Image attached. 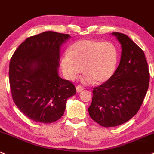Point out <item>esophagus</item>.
Wrapping results in <instances>:
<instances>
[{
  "instance_id": "1",
  "label": "esophagus",
  "mask_w": 154,
  "mask_h": 154,
  "mask_svg": "<svg viewBox=\"0 0 154 154\" xmlns=\"http://www.w3.org/2000/svg\"><path fill=\"white\" fill-rule=\"evenodd\" d=\"M83 90H84V88L82 86H81V85H78L76 87V91L78 93H80V92H82Z\"/></svg>"
}]
</instances>
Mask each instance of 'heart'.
<instances>
[{"mask_svg": "<svg viewBox=\"0 0 154 154\" xmlns=\"http://www.w3.org/2000/svg\"><path fill=\"white\" fill-rule=\"evenodd\" d=\"M116 47L110 42L86 39L75 42L61 60L64 75L72 80L83 71L85 80L104 83L113 75L118 62Z\"/></svg>", "mask_w": 154, "mask_h": 154, "instance_id": "heart-1", "label": "heart"}]
</instances>
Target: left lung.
<instances>
[{
	"mask_svg": "<svg viewBox=\"0 0 154 154\" xmlns=\"http://www.w3.org/2000/svg\"><path fill=\"white\" fill-rule=\"evenodd\" d=\"M121 44L119 65L108 81L93 88L92 119L109 128L124 124L139 111L148 91V65L143 50L126 35L112 32Z\"/></svg>",
	"mask_w": 154,
	"mask_h": 154,
	"instance_id": "left-lung-1",
	"label": "left lung"
}]
</instances>
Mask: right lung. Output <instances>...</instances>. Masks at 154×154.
I'll return each mask as SVG.
<instances>
[{"mask_svg": "<svg viewBox=\"0 0 154 154\" xmlns=\"http://www.w3.org/2000/svg\"><path fill=\"white\" fill-rule=\"evenodd\" d=\"M69 35L47 31L27 38L9 63L12 99L25 116L52 123L64 115L66 101L76 94L72 82L58 75L60 47Z\"/></svg>", "mask_w": 154, "mask_h": 154, "instance_id": "1", "label": "right lung"}]
</instances>
